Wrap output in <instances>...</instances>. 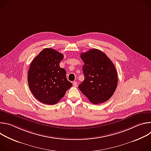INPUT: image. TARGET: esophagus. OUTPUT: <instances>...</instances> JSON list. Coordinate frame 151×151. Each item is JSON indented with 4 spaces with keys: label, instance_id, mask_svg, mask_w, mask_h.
<instances>
[{
    "label": "esophagus",
    "instance_id": "esophagus-1",
    "mask_svg": "<svg viewBox=\"0 0 151 151\" xmlns=\"http://www.w3.org/2000/svg\"><path fill=\"white\" fill-rule=\"evenodd\" d=\"M73 87H78V82H73Z\"/></svg>",
    "mask_w": 151,
    "mask_h": 151
}]
</instances>
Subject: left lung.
I'll list each match as a JSON object with an SVG mask.
<instances>
[{
    "mask_svg": "<svg viewBox=\"0 0 151 151\" xmlns=\"http://www.w3.org/2000/svg\"><path fill=\"white\" fill-rule=\"evenodd\" d=\"M81 58L84 63V80L79 89L94 104L107 101L117 87L118 75L114 64L104 52L95 48L82 53Z\"/></svg>",
    "mask_w": 151,
    "mask_h": 151,
    "instance_id": "left-lung-1",
    "label": "left lung"
}]
</instances>
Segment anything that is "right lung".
Instances as JSON below:
<instances>
[{
    "instance_id": "add662e5",
    "label": "right lung",
    "mask_w": 151,
    "mask_h": 151,
    "mask_svg": "<svg viewBox=\"0 0 151 151\" xmlns=\"http://www.w3.org/2000/svg\"><path fill=\"white\" fill-rule=\"evenodd\" d=\"M63 57L54 49L45 48L30 64L28 84L35 97L42 103H57L72 87V83L66 78V70L60 67Z\"/></svg>"
}]
</instances>
